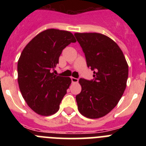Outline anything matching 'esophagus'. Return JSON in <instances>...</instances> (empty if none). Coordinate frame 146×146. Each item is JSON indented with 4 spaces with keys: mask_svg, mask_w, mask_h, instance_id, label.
<instances>
[{
    "mask_svg": "<svg viewBox=\"0 0 146 146\" xmlns=\"http://www.w3.org/2000/svg\"><path fill=\"white\" fill-rule=\"evenodd\" d=\"M71 80H72V82L75 83V82H78V80H79L77 79V78H75V77H71Z\"/></svg>",
    "mask_w": 146,
    "mask_h": 146,
    "instance_id": "1",
    "label": "esophagus"
}]
</instances>
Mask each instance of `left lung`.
Listing matches in <instances>:
<instances>
[{
  "label": "left lung",
  "instance_id": "1",
  "mask_svg": "<svg viewBox=\"0 0 146 146\" xmlns=\"http://www.w3.org/2000/svg\"><path fill=\"white\" fill-rule=\"evenodd\" d=\"M94 79L80 78L82 91L76 96L79 112L99 118L116 106L125 91L129 68L123 52L109 37L97 33H76Z\"/></svg>",
  "mask_w": 146,
  "mask_h": 146
}]
</instances>
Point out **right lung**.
Segmentation results:
<instances>
[{"label": "right lung", "instance_id": "obj_1", "mask_svg": "<svg viewBox=\"0 0 146 146\" xmlns=\"http://www.w3.org/2000/svg\"><path fill=\"white\" fill-rule=\"evenodd\" d=\"M76 42L72 33L48 29L38 33L23 50L17 63L18 84L28 106L41 115L59 110L71 84L70 77L55 74L62 51Z\"/></svg>", "mask_w": 146, "mask_h": 146}]
</instances>
